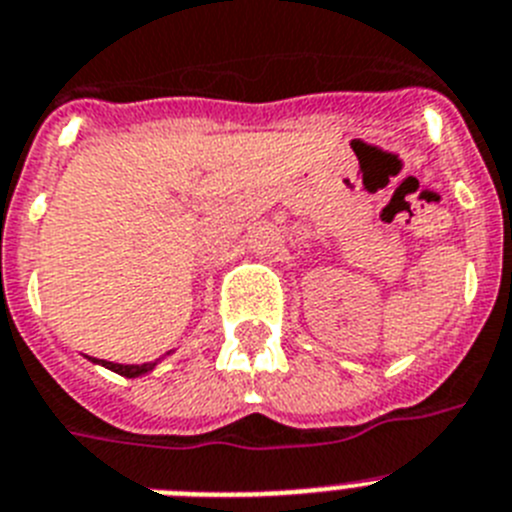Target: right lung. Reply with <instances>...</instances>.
Here are the masks:
<instances>
[{
  "mask_svg": "<svg viewBox=\"0 0 512 512\" xmlns=\"http://www.w3.org/2000/svg\"><path fill=\"white\" fill-rule=\"evenodd\" d=\"M90 362L101 364V367L111 369V372H117L122 377H140V375H148L150 369L156 367L158 362H145V364H114V362H106V359H90Z\"/></svg>",
  "mask_w": 512,
  "mask_h": 512,
  "instance_id": "add662e5",
  "label": "right lung"
}]
</instances>
